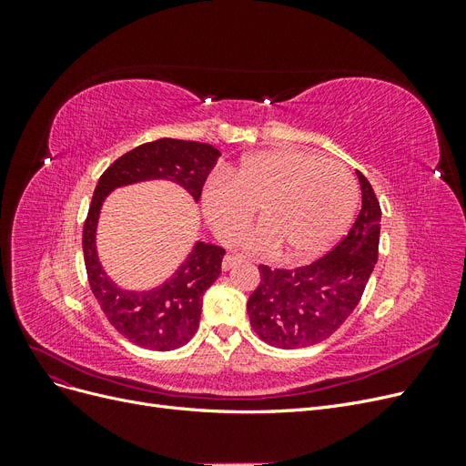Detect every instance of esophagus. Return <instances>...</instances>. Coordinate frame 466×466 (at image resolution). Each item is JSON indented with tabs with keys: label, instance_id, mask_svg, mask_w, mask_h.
I'll return each instance as SVG.
<instances>
[{
	"label": "esophagus",
	"instance_id": "esophagus-1",
	"mask_svg": "<svg viewBox=\"0 0 466 466\" xmlns=\"http://www.w3.org/2000/svg\"><path fill=\"white\" fill-rule=\"evenodd\" d=\"M243 258H238L235 255H228L223 258V270H231V268H235L237 264H241Z\"/></svg>",
	"mask_w": 466,
	"mask_h": 466
}]
</instances>
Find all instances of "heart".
Listing matches in <instances>:
<instances>
[{
    "mask_svg": "<svg viewBox=\"0 0 466 466\" xmlns=\"http://www.w3.org/2000/svg\"><path fill=\"white\" fill-rule=\"evenodd\" d=\"M358 182L348 168L307 149L252 153L228 175L208 178L204 214L223 243L233 245L255 219L266 221L245 237L250 252L281 245L291 260L322 255L350 228L358 208Z\"/></svg>",
    "mask_w": 466,
    "mask_h": 466,
    "instance_id": "1",
    "label": "heart"
}]
</instances>
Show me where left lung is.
Returning a JSON list of instances; mask_svg holds the SVG:
<instances>
[{"label": "left lung", "mask_w": 466, "mask_h": 466, "mask_svg": "<svg viewBox=\"0 0 466 466\" xmlns=\"http://www.w3.org/2000/svg\"><path fill=\"white\" fill-rule=\"evenodd\" d=\"M361 209L348 235L319 260L298 268L260 264L247 303L250 327L266 344L293 350L327 340L354 313L377 264L380 206L358 171Z\"/></svg>", "instance_id": "1"}]
</instances>
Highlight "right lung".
<instances>
[{"mask_svg":"<svg viewBox=\"0 0 466 466\" xmlns=\"http://www.w3.org/2000/svg\"><path fill=\"white\" fill-rule=\"evenodd\" d=\"M219 155L209 144L161 137L124 153L98 178L87 219L83 223V258L89 286L112 327L139 348L168 351L190 340L198 330L204 293L221 274L225 250L216 245L196 243L188 258L163 286L151 291H126L112 284L96 258L98 211L110 190L151 178L178 182L198 200Z\"/></svg>","mask_w":466,"mask_h":466,"instance_id":"1","label":"right lung"}]
</instances>
